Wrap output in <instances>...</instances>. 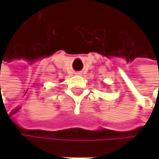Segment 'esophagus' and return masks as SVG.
<instances>
[{"mask_svg": "<svg viewBox=\"0 0 159 159\" xmlns=\"http://www.w3.org/2000/svg\"><path fill=\"white\" fill-rule=\"evenodd\" d=\"M75 74H76V75H82L83 73H82V71H76Z\"/></svg>", "mask_w": 159, "mask_h": 159, "instance_id": "34e87169", "label": "esophagus"}]
</instances>
